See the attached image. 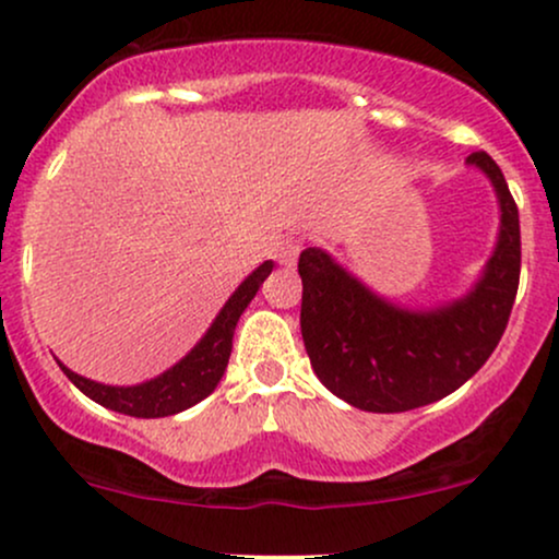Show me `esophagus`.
<instances>
[{"label":"esophagus","mask_w":559,"mask_h":559,"mask_svg":"<svg viewBox=\"0 0 559 559\" xmlns=\"http://www.w3.org/2000/svg\"><path fill=\"white\" fill-rule=\"evenodd\" d=\"M299 252H301V243L297 239H286L278 247V254H275V258H278V262L284 267H294L299 260Z\"/></svg>","instance_id":"34e87169"}]
</instances>
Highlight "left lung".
I'll return each instance as SVG.
<instances>
[{
	"label": "left lung",
	"instance_id": "8db88e82",
	"mask_svg": "<svg viewBox=\"0 0 559 559\" xmlns=\"http://www.w3.org/2000/svg\"><path fill=\"white\" fill-rule=\"evenodd\" d=\"M499 204L491 258L463 297L402 307L310 247L299 254L301 338L312 370L338 400L368 413H407L457 391L497 349L521 278V221L499 165L473 152Z\"/></svg>",
	"mask_w": 559,
	"mask_h": 559
}]
</instances>
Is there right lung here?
I'll return each instance as SVG.
<instances>
[{
    "mask_svg": "<svg viewBox=\"0 0 559 559\" xmlns=\"http://www.w3.org/2000/svg\"><path fill=\"white\" fill-rule=\"evenodd\" d=\"M271 271L273 260H265L260 267H254L241 281L239 288L230 294L226 305L221 307L213 325L194 344V349L157 378L136 383V386H107V383H96L92 378L73 373V370L60 362L62 373L88 400H94L107 409H115V413L131 415V418H168V415L183 413V409L202 402L204 396L213 394L217 383H221L228 368L236 323H239L241 312L247 310V305L254 299V294H258V288L271 275Z\"/></svg>",
    "mask_w": 559,
    "mask_h": 559,
    "instance_id": "1",
    "label": "right lung"
}]
</instances>
